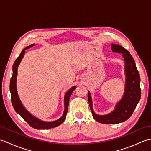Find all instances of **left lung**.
<instances>
[{
    "label": "left lung",
    "mask_w": 151,
    "mask_h": 151,
    "mask_svg": "<svg viewBox=\"0 0 151 151\" xmlns=\"http://www.w3.org/2000/svg\"><path fill=\"white\" fill-rule=\"evenodd\" d=\"M111 47L113 52L121 53L124 58L126 85L123 97L117 104L115 110L105 115L95 114L93 110L91 95L88 91V102L93 117L102 124H117L127 120L133 114L141 98L140 76L133 57L129 51L119 45L111 44Z\"/></svg>",
    "instance_id": "8db88e82"
}]
</instances>
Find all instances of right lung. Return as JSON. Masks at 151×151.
I'll use <instances>...</instances> for the list:
<instances>
[{"label": "right lung", "instance_id": "add662e5", "mask_svg": "<svg viewBox=\"0 0 151 151\" xmlns=\"http://www.w3.org/2000/svg\"><path fill=\"white\" fill-rule=\"evenodd\" d=\"M34 45L32 44L30 46H28L22 50L20 55L17 58L13 65V75L10 80V84H9V89H10L11 93V100L12 103L14 108L15 109V111L19 114L22 117L23 119L27 122L28 124L30 125L34 129H52V128L56 127L59 126L60 124H62L63 122L65 121L66 118V115L67 111H68V106H69V102L70 97L74 89H75L76 86H73L70 88L69 90L66 93L65 95V98H64V105H65V110H64L63 114L62 117L57 121H54L52 122H44L42 121H40L36 117L32 116L29 112H28L26 109H25L23 106L22 105L21 102L19 100V98L18 97V94L17 92V87H16V82H17V68L18 66L20 63L21 61L25 52V50L30 48Z\"/></svg>", "mask_w": 151, "mask_h": 151}]
</instances>
